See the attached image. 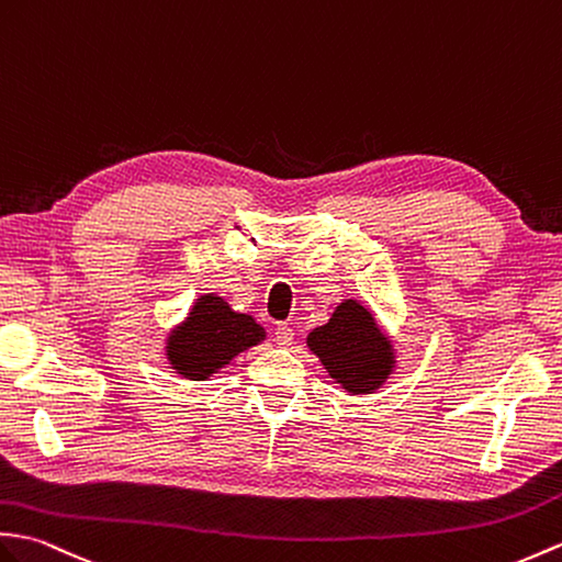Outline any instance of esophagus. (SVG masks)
<instances>
[{"mask_svg": "<svg viewBox=\"0 0 562 562\" xmlns=\"http://www.w3.org/2000/svg\"><path fill=\"white\" fill-rule=\"evenodd\" d=\"M292 340H294V330H292V325L280 323L278 328H276V342H278L280 347H290V345H292Z\"/></svg>", "mask_w": 562, "mask_h": 562, "instance_id": "34e87169", "label": "esophagus"}]
</instances>
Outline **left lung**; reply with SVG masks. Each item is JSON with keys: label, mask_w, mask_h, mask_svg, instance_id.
Segmentation results:
<instances>
[{"label": "left lung", "mask_w": 562, "mask_h": 562, "mask_svg": "<svg viewBox=\"0 0 562 562\" xmlns=\"http://www.w3.org/2000/svg\"><path fill=\"white\" fill-rule=\"evenodd\" d=\"M308 347L347 393H371L393 371L387 340L371 313L351 299L308 335Z\"/></svg>", "instance_id": "left-lung-1"}]
</instances>
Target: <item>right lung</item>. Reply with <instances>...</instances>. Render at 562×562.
Here are the masks:
<instances>
[{"label": "right lung", "mask_w": 562, "mask_h": 562, "mask_svg": "<svg viewBox=\"0 0 562 562\" xmlns=\"http://www.w3.org/2000/svg\"><path fill=\"white\" fill-rule=\"evenodd\" d=\"M260 340L263 328L251 316L234 313L225 299L207 294L195 302L187 323L169 337L167 357L181 375L201 381Z\"/></svg>", "instance_id": "right-lung-1"}]
</instances>
